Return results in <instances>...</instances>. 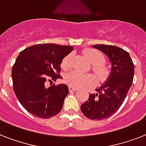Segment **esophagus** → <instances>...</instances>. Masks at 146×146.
<instances>
[{
  "label": "esophagus",
  "instance_id": "34e87169",
  "mask_svg": "<svg viewBox=\"0 0 146 146\" xmlns=\"http://www.w3.org/2000/svg\"><path fill=\"white\" fill-rule=\"evenodd\" d=\"M69 90H70V92H75V91H76V88H74V87L69 86Z\"/></svg>",
  "mask_w": 146,
  "mask_h": 146
}]
</instances>
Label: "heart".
I'll use <instances>...</instances> for the list:
<instances>
[{
	"label": "heart",
	"instance_id": "obj_1",
	"mask_svg": "<svg viewBox=\"0 0 146 146\" xmlns=\"http://www.w3.org/2000/svg\"><path fill=\"white\" fill-rule=\"evenodd\" d=\"M84 55L92 64V69L99 80H104L109 74L108 70L103 63L105 60L104 55L96 49H86ZM73 64V54H69L64 57L61 62V67L64 70H68ZM64 82L70 86L80 88L87 85H92L95 82V78L91 74H82L76 71H72L64 76Z\"/></svg>",
	"mask_w": 146,
	"mask_h": 146
}]
</instances>
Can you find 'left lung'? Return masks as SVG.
I'll use <instances>...</instances> for the list:
<instances>
[{
  "instance_id": "1",
  "label": "left lung",
  "mask_w": 146,
  "mask_h": 146,
  "mask_svg": "<svg viewBox=\"0 0 146 146\" xmlns=\"http://www.w3.org/2000/svg\"><path fill=\"white\" fill-rule=\"evenodd\" d=\"M94 48L104 53L112 64L111 76L97 93L90 94L81 105V111L91 120L110 117L122 105L130 89L134 75V64L129 53L119 47L95 44Z\"/></svg>"
}]
</instances>
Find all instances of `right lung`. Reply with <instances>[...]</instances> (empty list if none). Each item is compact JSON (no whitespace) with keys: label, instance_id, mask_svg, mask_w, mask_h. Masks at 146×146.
<instances>
[{"label":"right lung","instance_id":"1","mask_svg":"<svg viewBox=\"0 0 146 146\" xmlns=\"http://www.w3.org/2000/svg\"><path fill=\"white\" fill-rule=\"evenodd\" d=\"M73 47L38 44L19 53L12 67L13 88L19 103L26 111L38 117L50 118L61 111L69 90L65 84L47 88V81L61 77L62 60Z\"/></svg>","mask_w":146,"mask_h":146}]
</instances>
